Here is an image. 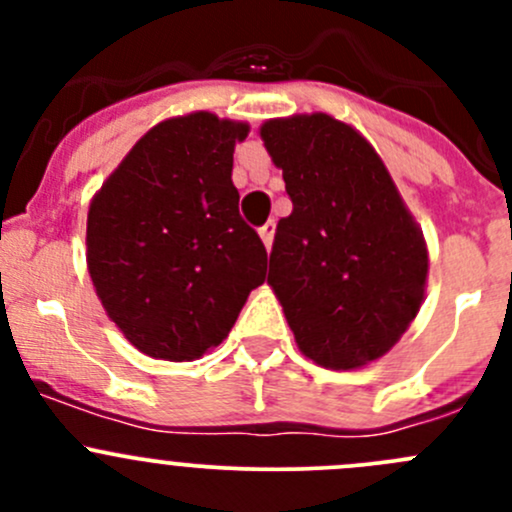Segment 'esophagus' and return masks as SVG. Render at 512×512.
Wrapping results in <instances>:
<instances>
[{"label":"esophagus","mask_w":512,"mask_h":512,"mask_svg":"<svg viewBox=\"0 0 512 512\" xmlns=\"http://www.w3.org/2000/svg\"><path fill=\"white\" fill-rule=\"evenodd\" d=\"M260 237H262V242H265L267 252H270L272 237H275V223H265V225H262L260 227Z\"/></svg>","instance_id":"esophagus-1"}]
</instances>
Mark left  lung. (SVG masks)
<instances>
[{"label": "left lung", "instance_id": "left-lung-1", "mask_svg": "<svg viewBox=\"0 0 512 512\" xmlns=\"http://www.w3.org/2000/svg\"><path fill=\"white\" fill-rule=\"evenodd\" d=\"M260 138L292 200L277 225L267 285L299 352L324 369H361L389 352L421 309V225L384 160L349 123L294 113L262 123Z\"/></svg>", "mask_w": 512, "mask_h": 512}]
</instances>
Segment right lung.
I'll return each instance as SVG.
<instances>
[{"label":"right lung","mask_w":512,"mask_h":512,"mask_svg":"<svg viewBox=\"0 0 512 512\" xmlns=\"http://www.w3.org/2000/svg\"><path fill=\"white\" fill-rule=\"evenodd\" d=\"M245 121L193 111L160 121L91 198L86 267L123 337L195 361L230 334L265 282L267 250L240 218L232 153Z\"/></svg>","instance_id":"1"}]
</instances>
